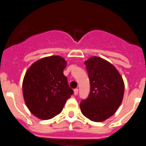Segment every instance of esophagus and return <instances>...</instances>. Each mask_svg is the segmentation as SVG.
Here are the masks:
<instances>
[{
    "mask_svg": "<svg viewBox=\"0 0 146 146\" xmlns=\"http://www.w3.org/2000/svg\"><path fill=\"white\" fill-rule=\"evenodd\" d=\"M77 94H78V89L75 88L74 90V95H77Z\"/></svg>",
    "mask_w": 146,
    "mask_h": 146,
    "instance_id": "34e87169",
    "label": "esophagus"
}]
</instances>
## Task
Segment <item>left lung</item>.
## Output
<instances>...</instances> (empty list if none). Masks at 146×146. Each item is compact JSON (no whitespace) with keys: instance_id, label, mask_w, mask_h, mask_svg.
<instances>
[{"instance_id":"obj_1","label":"left lung","mask_w":146,"mask_h":146,"mask_svg":"<svg viewBox=\"0 0 146 146\" xmlns=\"http://www.w3.org/2000/svg\"><path fill=\"white\" fill-rule=\"evenodd\" d=\"M91 91L80 104L83 115L95 122L111 117L121 105L124 93L123 80L115 67L102 58L93 56L85 61Z\"/></svg>"}]
</instances>
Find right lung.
<instances>
[{"mask_svg":"<svg viewBox=\"0 0 146 146\" xmlns=\"http://www.w3.org/2000/svg\"><path fill=\"white\" fill-rule=\"evenodd\" d=\"M66 61L59 55L43 58L33 63L23 79L25 104L37 118L48 120L58 115L73 94L64 74Z\"/></svg>","mask_w":146,"mask_h":146,"instance_id":"add662e5","label":"right lung"}]
</instances>
